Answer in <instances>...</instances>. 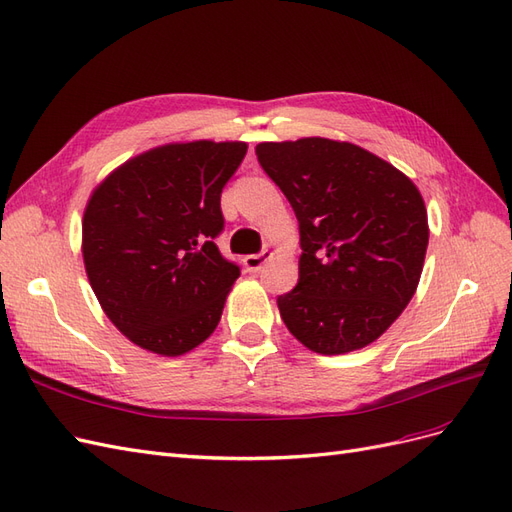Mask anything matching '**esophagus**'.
Returning a JSON list of instances; mask_svg holds the SVG:
<instances>
[{"label":"esophagus","instance_id":"1","mask_svg":"<svg viewBox=\"0 0 512 512\" xmlns=\"http://www.w3.org/2000/svg\"><path fill=\"white\" fill-rule=\"evenodd\" d=\"M271 256H273V254H271L269 250L260 252V254H250V256L243 258V265H245V269L250 271V273H256V271H260L262 267L267 265V260H269Z\"/></svg>","mask_w":512,"mask_h":512}]
</instances>
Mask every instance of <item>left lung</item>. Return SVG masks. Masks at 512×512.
<instances>
[{
	"label": "left lung",
	"mask_w": 512,
	"mask_h": 512,
	"mask_svg": "<svg viewBox=\"0 0 512 512\" xmlns=\"http://www.w3.org/2000/svg\"><path fill=\"white\" fill-rule=\"evenodd\" d=\"M256 156L299 220V284L277 297L288 331L327 356L376 342L421 280V192L393 164L331 138L258 143Z\"/></svg>",
	"instance_id": "1"
}]
</instances>
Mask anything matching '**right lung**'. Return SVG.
I'll use <instances>...</instances> for the list:
<instances>
[{"label":"right lung","instance_id":"1","mask_svg":"<svg viewBox=\"0 0 512 512\" xmlns=\"http://www.w3.org/2000/svg\"><path fill=\"white\" fill-rule=\"evenodd\" d=\"M241 141L153 147L117 166L83 213V262L96 297L132 344L162 356L215 331L239 267L222 258L220 196Z\"/></svg>","mask_w":512,"mask_h":512}]
</instances>
